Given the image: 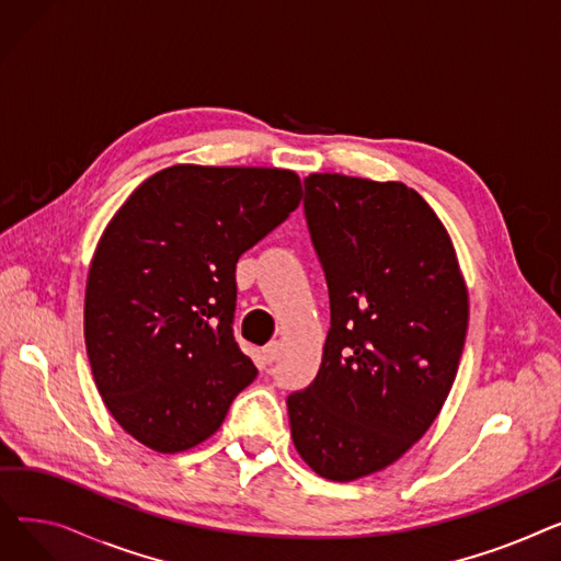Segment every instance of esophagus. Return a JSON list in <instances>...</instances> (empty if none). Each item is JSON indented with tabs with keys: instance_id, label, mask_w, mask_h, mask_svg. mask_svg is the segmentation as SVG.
Returning a JSON list of instances; mask_svg holds the SVG:
<instances>
[{
	"instance_id": "esophagus-1",
	"label": "esophagus",
	"mask_w": 561,
	"mask_h": 561,
	"mask_svg": "<svg viewBox=\"0 0 561 561\" xmlns=\"http://www.w3.org/2000/svg\"><path fill=\"white\" fill-rule=\"evenodd\" d=\"M277 357H279V343H271V345H265V347L261 350L263 364H273Z\"/></svg>"
}]
</instances>
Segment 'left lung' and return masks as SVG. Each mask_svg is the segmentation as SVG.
Returning <instances> with one entry per match:
<instances>
[{"label": "left lung", "mask_w": 561, "mask_h": 561, "mask_svg": "<svg viewBox=\"0 0 561 561\" xmlns=\"http://www.w3.org/2000/svg\"><path fill=\"white\" fill-rule=\"evenodd\" d=\"M305 191L332 328L316 379L286 400L290 436L313 473L352 482L398 461L436 421L461 359L468 288L414 188L313 172Z\"/></svg>", "instance_id": "8db88e82"}]
</instances>
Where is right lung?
Returning a JSON list of instances; mask_svg holds the SVG:
<instances>
[{"mask_svg": "<svg viewBox=\"0 0 561 561\" xmlns=\"http://www.w3.org/2000/svg\"><path fill=\"white\" fill-rule=\"evenodd\" d=\"M300 199L293 170L180 163L145 180L106 225L83 339L106 409L138 444L165 455L199 446L254 381L231 332L236 261Z\"/></svg>", "mask_w": 561, "mask_h": 561, "instance_id": "1", "label": "right lung"}]
</instances>
